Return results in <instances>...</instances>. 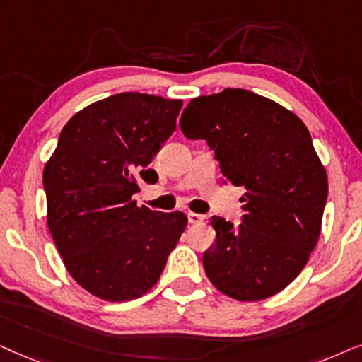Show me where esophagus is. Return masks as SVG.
<instances>
[{
  "label": "esophagus",
  "mask_w": 362,
  "mask_h": 362,
  "mask_svg": "<svg viewBox=\"0 0 362 362\" xmlns=\"http://www.w3.org/2000/svg\"><path fill=\"white\" fill-rule=\"evenodd\" d=\"M189 221L190 223H202V221H204V215H200V214H194V211H189Z\"/></svg>",
  "instance_id": "1"
}]
</instances>
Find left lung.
Instances as JSON below:
<instances>
[{
  "instance_id": "8db88e82",
  "label": "left lung",
  "mask_w": 362,
  "mask_h": 362,
  "mask_svg": "<svg viewBox=\"0 0 362 362\" xmlns=\"http://www.w3.org/2000/svg\"><path fill=\"white\" fill-rule=\"evenodd\" d=\"M187 139H205L221 175L245 187L242 223L211 216L216 240L204 268L238 301L276 295L305 268L321 231L327 175L303 120L247 89L192 99L180 117Z\"/></svg>"
}]
</instances>
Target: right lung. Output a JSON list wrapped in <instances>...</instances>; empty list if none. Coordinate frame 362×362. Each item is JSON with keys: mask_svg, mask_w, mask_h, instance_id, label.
Returning a JSON list of instances; mask_svg holds the SVG:
<instances>
[{"mask_svg": "<svg viewBox=\"0 0 362 362\" xmlns=\"http://www.w3.org/2000/svg\"><path fill=\"white\" fill-rule=\"evenodd\" d=\"M180 99L120 93L72 115L45 165L47 226L77 285L105 301L151 290L184 233L187 215L132 199L148 163L175 131Z\"/></svg>", "mask_w": 362, "mask_h": 362, "instance_id": "right-lung-1", "label": "right lung"}]
</instances>
